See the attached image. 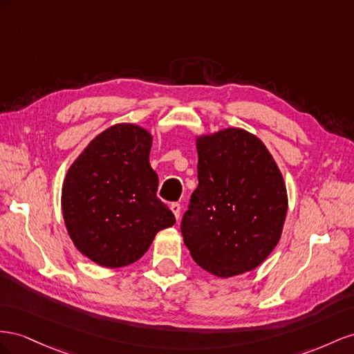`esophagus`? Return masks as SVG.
Wrapping results in <instances>:
<instances>
[{"label":"esophagus","mask_w":354,"mask_h":354,"mask_svg":"<svg viewBox=\"0 0 354 354\" xmlns=\"http://www.w3.org/2000/svg\"><path fill=\"white\" fill-rule=\"evenodd\" d=\"M170 210L174 212L175 218L178 219V218H179V215H180V205H179V203H171V205H170Z\"/></svg>","instance_id":"1"}]
</instances>
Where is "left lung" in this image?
Wrapping results in <instances>:
<instances>
[{
  "label": "left lung",
  "instance_id": "left-lung-1",
  "mask_svg": "<svg viewBox=\"0 0 354 354\" xmlns=\"http://www.w3.org/2000/svg\"><path fill=\"white\" fill-rule=\"evenodd\" d=\"M198 187L180 221L197 264L218 277L257 268L281 236L288 194L261 140L241 129L197 138Z\"/></svg>",
  "mask_w": 354,
  "mask_h": 354
}]
</instances>
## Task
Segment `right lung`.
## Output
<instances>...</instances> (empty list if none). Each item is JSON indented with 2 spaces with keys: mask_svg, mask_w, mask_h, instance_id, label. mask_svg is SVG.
I'll list each match as a JSON object with an SVG mask.
<instances>
[{
  "mask_svg": "<svg viewBox=\"0 0 354 354\" xmlns=\"http://www.w3.org/2000/svg\"><path fill=\"white\" fill-rule=\"evenodd\" d=\"M151 144L153 138L145 129L115 124L97 135L68 170L62 187L68 234L99 266L132 264L160 230L176 222L157 197Z\"/></svg>",
  "mask_w": 354,
  "mask_h": 354,
  "instance_id": "obj_1",
  "label": "right lung"
}]
</instances>
